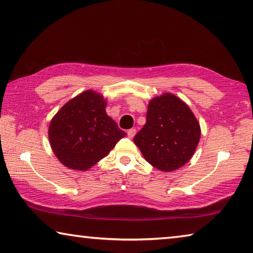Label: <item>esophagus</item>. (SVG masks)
I'll use <instances>...</instances> for the list:
<instances>
[{"label":"esophagus","mask_w":253,"mask_h":253,"mask_svg":"<svg viewBox=\"0 0 253 253\" xmlns=\"http://www.w3.org/2000/svg\"><path fill=\"white\" fill-rule=\"evenodd\" d=\"M127 134H128V137H129V138H132V137H134L135 134H136V129H135V128H131V129L127 131Z\"/></svg>","instance_id":"obj_1"}]
</instances>
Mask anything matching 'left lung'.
I'll return each mask as SVG.
<instances>
[{
    "label": "left lung",
    "instance_id": "left-lung-1",
    "mask_svg": "<svg viewBox=\"0 0 253 253\" xmlns=\"http://www.w3.org/2000/svg\"><path fill=\"white\" fill-rule=\"evenodd\" d=\"M200 137V123L193 111L181 98L165 92L149 100L146 124L134 143L154 168L173 172L194 155Z\"/></svg>",
    "mask_w": 253,
    "mask_h": 253
}]
</instances>
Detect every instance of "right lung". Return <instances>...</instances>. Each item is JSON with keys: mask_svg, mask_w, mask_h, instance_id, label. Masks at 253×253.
Instances as JSON below:
<instances>
[{"mask_svg": "<svg viewBox=\"0 0 253 253\" xmlns=\"http://www.w3.org/2000/svg\"><path fill=\"white\" fill-rule=\"evenodd\" d=\"M106 106V98L89 89L66 102L51 119L50 146L66 168L91 169L127 135L107 115Z\"/></svg>", "mask_w": 253, "mask_h": 253, "instance_id": "right-lung-1", "label": "right lung"}]
</instances>
